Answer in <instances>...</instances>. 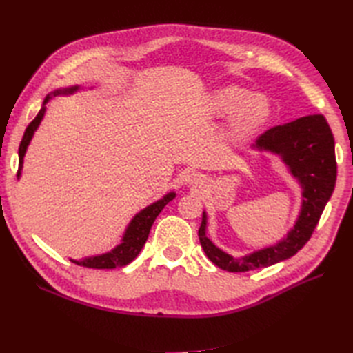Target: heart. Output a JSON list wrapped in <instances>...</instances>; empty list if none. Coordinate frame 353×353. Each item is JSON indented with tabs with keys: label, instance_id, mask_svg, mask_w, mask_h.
Segmentation results:
<instances>
[{
	"label": "heart",
	"instance_id": "b5f03b06",
	"mask_svg": "<svg viewBox=\"0 0 353 353\" xmlns=\"http://www.w3.org/2000/svg\"><path fill=\"white\" fill-rule=\"evenodd\" d=\"M205 108L210 117L221 119L228 116L227 134L236 143L253 138L271 116L268 99L239 85H225L210 92Z\"/></svg>",
	"mask_w": 353,
	"mask_h": 353
}]
</instances>
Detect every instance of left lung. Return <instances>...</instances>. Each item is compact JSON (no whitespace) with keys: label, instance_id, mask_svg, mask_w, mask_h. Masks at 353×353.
<instances>
[{"label":"left lung","instance_id":"obj_1","mask_svg":"<svg viewBox=\"0 0 353 353\" xmlns=\"http://www.w3.org/2000/svg\"><path fill=\"white\" fill-rule=\"evenodd\" d=\"M256 145L280 154L303 188V205L293 230L279 244L236 259L219 250L206 237V213L203 212L199 240L208 258L228 272H245L292 258L301 250L323 215L336 185L337 163L334 138L323 114H309L265 131Z\"/></svg>","mask_w":353,"mask_h":353}]
</instances>
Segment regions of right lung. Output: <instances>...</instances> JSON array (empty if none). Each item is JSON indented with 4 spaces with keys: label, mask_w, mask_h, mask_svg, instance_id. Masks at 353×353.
<instances>
[{
    "label": "right lung",
    "mask_w": 353,
    "mask_h": 353,
    "mask_svg": "<svg viewBox=\"0 0 353 353\" xmlns=\"http://www.w3.org/2000/svg\"><path fill=\"white\" fill-rule=\"evenodd\" d=\"M77 88H69L66 91H56L54 94H60V92H72ZM50 97H47L44 100V103L48 101ZM46 113V108H42L38 114L35 116V119L32 121L26 131L23 134L22 141H20L19 145V169H17V176L20 175V169H22V163H23V156L26 153V147L30 141L32 135H34L35 130L38 128L42 116ZM175 197L174 193H170L168 196H165L162 200H159L156 203H153L152 206L145 208L143 212L138 213V215L131 221L130 227H128L126 232H125V237L122 240V243L117 245L114 250H112L110 253H105L101 256H95V258H88V259H83V261H72L73 263H77L79 266H85V268H92V270H113L116 266H125L130 262H132L137 254L141 252L143 245L147 241L148 237V232H150V228L153 225L154 219L157 218V215L162 209L168 205V203Z\"/></svg>",
    "instance_id": "1"
}]
</instances>
